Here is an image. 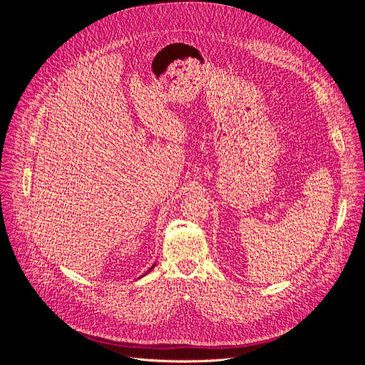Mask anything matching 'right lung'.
<instances>
[{
	"label": "right lung",
	"instance_id": "1",
	"mask_svg": "<svg viewBox=\"0 0 365 365\" xmlns=\"http://www.w3.org/2000/svg\"><path fill=\"white\" fill-rule=\"evenodd\" d=\"M152 269H153V267H152V268H150V269H149V272H150V271H152Z\"/></svg>",
	"mask_w": 365,
	"mask_h": 365
}]
</instances>
